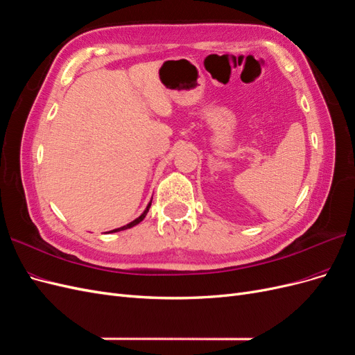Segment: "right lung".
<instances>
[{
  "label": "right lung",
  "instance_id": "right-lung-1",
  "mask_svg": "<svg viewBox=\"0 0 355 355\" xmlns=\"http://www.w3.org/2000/svg\"><path fill=\"white\" fill-rule=\"evenodd\" d=\"M153 201V200H151ZM149 207H151V202L148 204V207L145 209V211L141 214V216H139L137 219H135L133 222H130V223H127V225H124V227H121V228H116V230H112V231H110V232H116V231H123V230H128V228H132V227H135V225H137L139 222H142L144 219H145V216H146V213H148V210H149Z\"/></svg>",
  "mask_w": 355,
  "mask_h": 355
}]
</instances>
